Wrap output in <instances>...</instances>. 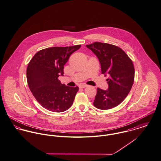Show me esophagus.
Returning <instances> with one entry per match:
<instances>
[{"mask_svg":"<svg viewBox=\"0 0 161 161\" xmlns=\"http://www.w3.org/2000/svg\"><path fill=\"white\" fill-rule=\"evenodd\" d=\"M87 85H86V84H82V85L80 86V88H86L87 87Z\"/></svg>","mask_w":161,"mask_h":161,"instance_id":"1","label":"esophagus"}]
</instances>
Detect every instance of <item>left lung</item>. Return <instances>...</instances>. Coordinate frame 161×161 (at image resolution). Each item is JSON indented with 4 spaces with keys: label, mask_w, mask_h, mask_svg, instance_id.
I'll use <instances>...</instances> for the list:
<instances>
[{
    "label": "left lung",
    "mask_w": 161,
    "mask_h": 161,
    "mask_svg": "<svg viewBox=\"0 0 161 161\" xmlns=\"http://www.w3.org/2000/svg\"><path fill=\"white\" fill-rule=\"evenodd\" d=\"M99 59L102 73L107 79L108 89L97 88L93 105L100 109H109L120 104L130 92L134 82L135 69L131 59L114 45L94 42L87 45Z\"/></svg>",
    "instance_id": "left-lung-1"
}]
</instances>
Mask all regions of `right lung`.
I'll list each match as a JSON object with an SVG mask.
<instances>
[{"mask_svg":"<svg viewBox=\"0 0 161 161\" xmlns=\"http://www.w3.org/2000/svg\"><path fill=\"white\" fill-rule=\"evenodd\" d=\"M80 45L53 47L37 52L29 61L26 75L29 89L39 103L56 113L68 110L73 104L79 87L61 84L64 65Z\"/></svg>","mask_w":161,"mask_h":161,"instance_id":"right-lung-1","label":"right lung"}]
</instances>
